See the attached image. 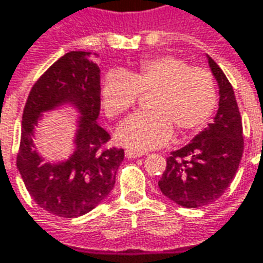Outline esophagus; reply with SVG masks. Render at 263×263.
Segmentation results:
<instances>
[{
	"label": "esophagus",
	"instance_id": "obj_1",
	"mask_svg": "<svg viewBox=\"0 0 263 263\" xmlns=\"http://www.w3.org/2000/svg\"><path fill=\"white\" fill-rule=\"evenodd\" d=\"M144 156L143 152H136V150H126V157L127 158H137Z\"/></svg>",
	"mask_w": 263,
	"mask_h": 263
}]
</instances>
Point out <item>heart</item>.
Instances as JSON below:
<instances>
[{"label":"heart","instance_id":"b5f03b06","mask_svg":"<svg viewBox=\"0 0 263 263\" xmlns=\"http://www.w3.org/2000/svg\"><path fill=\"white\" fill-rule=\"evenodd\" d=\"M150 111L133 115L119 126L116 140L128 148L147 150L164 146L174 128L180 135L195 133L210 122L217 109V85L205 68L188 66L173 55L147 58L137 68L111 70L102 82V106L109 117L122 116L149 95Z\"/></svg>","mask_w":263,"mask_h":263}]
</instances>
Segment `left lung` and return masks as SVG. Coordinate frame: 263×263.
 Instances as JSON below:
<instances>
[{
  "mask_svg": "<svg viewBox=\"0 0 263 263\" xmlns=\"http://www.w3.org/2000/svg\"><path fill=\"white\" fill-rule=\"evenodd\" d=\"M206 58L219 87L217 115L187 146L171 153L158 181L167 198L185 208L208 205L224 194L243 153L242 119L234 89L217 62Z\"/></svg>",
  "mask_w": 263,
  "mask_h": 263,
  "instance_id": "obj_1",
  "label": "left lung"
}]
</instances>
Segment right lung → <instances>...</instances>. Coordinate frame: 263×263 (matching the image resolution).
Segmentation results:
<instances>
[{"label": "right lung", "mask_w": 263, "mask_h": 263, "mask_svg": "<svg viewBox=\"0 0 263 263\" xmlns=\"http://www.w3.org/2000/svg\"><path fill=\"white\" fill-rule=\"evenodd\" d=\"M90 52L72 51L59 58L35 82L24 107L16 167L33 201L63 218L81 217L109 195L124 150L107 147L110 136L99 126L100 69ZM62 104L81 113L76 152L68 160L42 163L33 148V130L42 113Z\"/></svg>", "instance_id": "right-lung-1"}]
</instances>
